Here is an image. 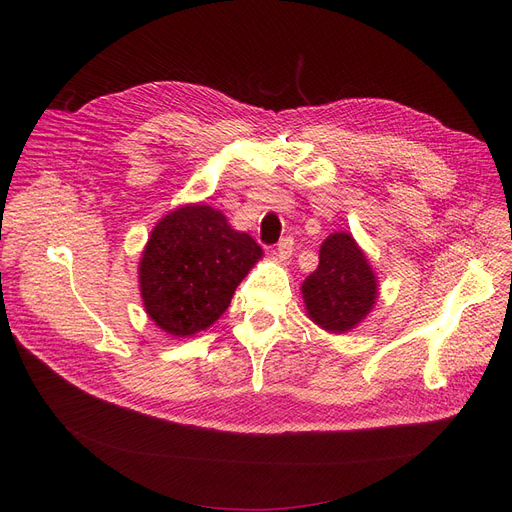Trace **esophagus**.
I'll return each instance as SVG.
<instances>
[{
    "mask_svg": "<svg viewBox=\"0 0 512 512\" xmlns=\"http://www.w3.org/2000/svg\"><path fill=\"white\" fill-rule=\"evenodd\" d=\"M292 249H294V240H292V236H286V238H282V240L278 242L276 257H278L280 261H286V259H290Z\"/></svg>",
    "mask_w": 512,
    "mask_h": 512,
    "instance_id": "34e87169",
    "label": "esophagus"
}]
</instances>
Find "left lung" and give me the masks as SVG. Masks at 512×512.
Here are the masks:
<instances>
[{
	"mask_svg": "<svg viewBox=\"0 0 512 512\" xmlns=\"http://www.w3.org/2000/svg\"><path fill=\"white\" fill-rule=\"evenodd\" d=\"M303 299L311 321L332 334L357 328L378 299V280L351 232L330 234L317 270L305 278Z\"/></svg>",
	"mask_w": 512,
	"mask_h": 512,
	"instance_id": "1",
	"label": "left lung"
}]
</instances>
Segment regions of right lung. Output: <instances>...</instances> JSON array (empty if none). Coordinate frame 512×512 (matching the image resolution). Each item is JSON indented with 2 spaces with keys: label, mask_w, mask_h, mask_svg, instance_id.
<instances>
[{
  "label": "right lung",
  "mask_w": 512,
  "mask_h": 512,
  "mask_svg": "<svg viewBox=\"0 0 512 512\" xmlns=\"http://www.w3.org/2000/svg\"><path fill=\"white\" fill-rule=\"evenodd\" d=\"M263 251L209 205H182L151 230L139 263L147 315L170 336H193L228 309Z\"/></svg>",
  "instance_id": "add662e5"
}]
</instances>
